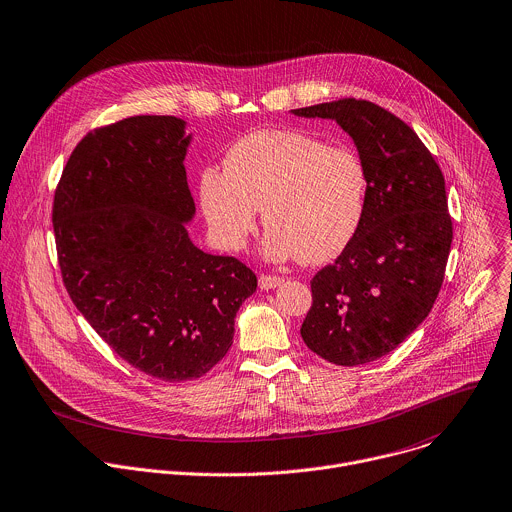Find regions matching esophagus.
Segmentation results:
<instances>
[{"label":"esophagus","mask_w":512,"mask_h":512,"mask_svg":"<svg viewBox=\"0 0 512 512\" xmlns=\"http://www.w3.org/2000/svg\"><path fill=\"white\" fill-rule=\"evenodd\" d=\"M283 283V277H279V275H271V273H263L261 277H259V287L261 289H273V287H277V285H281Z\"/></svg>","instance_id":"34e87169"}]
</instances>
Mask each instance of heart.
<instances>
[{"label": "heart", "mask_w": 512, "mask_h": 512, "mask_svg": "<svg viewBox=\"0 0 512 512\" xmlns=\"http://www.w3.org/2000/svg\"><path fill=\"white\" fill-rule=\"evenodd\" d=\"M368 183L366 162L350 146L303 130H257L229 148L225 170H203L199 197L221 247L241 249L263 209L267 257L323 263L356 237Z\"/></svg>", "instance_id": "obj_1"}]
</instances>
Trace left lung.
<instances>
[{"label": "left lung", "instance_id": "8db88e82", "mask_svg": "<svg viewBox=\"0 0 512 512\" xmlns=\"http://www.w3.org/2000/svg\"><path fill=\"white\" fill-rule=\"evenodd\" d=\"M293 114L335 120L370 179L356 237L311 279L301 337L335 366L368 364L396 350L440 293L452 243L442 170L418 134L374 102L342 98Z\"/></svg>", "mask_w": 512, "mask_h": 512}]
</instances>
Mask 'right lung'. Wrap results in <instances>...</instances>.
<instances>
[{"instance_id":"obj_1","label":"right lung","mask_w":512,"mask_h":512,"mask_svg":"<svg viewBox=\"0 0 512 512\" xmlns=\"http://www.w3.org/2000/svg\"><path fill=\"white\" fill-rule=\"evenodd\" d=\"M175 116H130L90 130L54 193L66 291L132 368L164 380L205 376L233 346L235 315L257 289L237 257L193 245L195 215Z\"/></svg>"}]
</instances>
